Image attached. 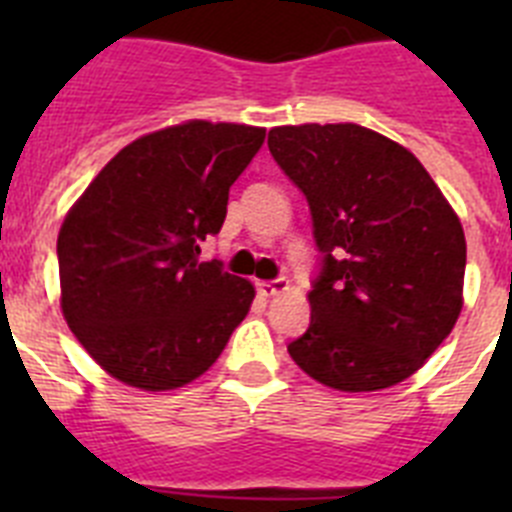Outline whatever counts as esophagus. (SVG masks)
Here are the masks:
<instances>
[{"label": "esophagus", "instance_id": "obj_1", "mask_svg": "<svg viewBox=\"0 0 512 512\" xmlns=\"http://www.w3.org/2000/svg\"><path fill=\"white\" fill-rule=\"evenodd\" d=\"M256 289H259V295L274 297V295H279V292H287L289 282L284 277L269 279V282H259V284H256Z\"/></svg>", "mask_w": 512, "mask_h": 512}]
</instances>
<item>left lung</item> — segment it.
Here are the masks:
<instances>
[{
	"mask_svg": "<svg viewBox=\"0 0 512 512\" xmlns=\"http://www.w3.org/2000/svg\"><path fill=\"white\" fill-rule=\"evenodd\" d=\"M269 151L305 194L320 251L310 325L289 356L341 392L408 379L461 312L456 212L408 148L354 122L274 128Z\"/></svg>",
	"mask_w": 512,
	"mask_h": 512,
	"instance_id": "8db88e82",
	"label": "left lung"
}]
</instances>
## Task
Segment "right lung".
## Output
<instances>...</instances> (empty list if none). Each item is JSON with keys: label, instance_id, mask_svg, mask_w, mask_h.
<instances>
[{"label": "right lung", "instance_id": "right-lung-1", "mask_svg": "<svg viewBox=\"0 0 512 512\" xmlns=\"http://www.w3.org/2000/svg\"><path fill=\"white\" fill-rule=\"evenodd\" d=\"M266 130L192 120L122 148L58 233L61 310L104 372L148 392L205 374L253 302V284L200 261L228 192Z\"/></svg>", "mask_w": 512, "mask_h": 512}]
</instances>
